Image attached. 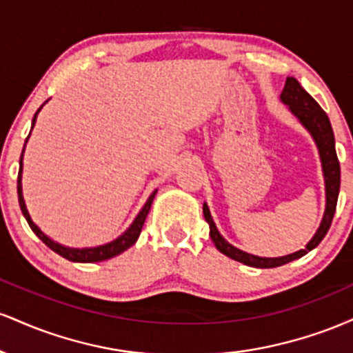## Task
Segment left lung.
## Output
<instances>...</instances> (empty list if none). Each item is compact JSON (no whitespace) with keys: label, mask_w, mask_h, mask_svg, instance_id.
<instances>
[{"label":"left lung","mask_w":353,"mask_h":353,"mask_svg":"<svg viewBox=\"0 0 353 353\" xmlns=\"http://www.w3.org/2000/svg\"><path fill=\"white\" fill-rule=\"evenodd\" d=\"M281 101L285 106H289V111L309 131L315 145H317L320 163H322L323 182H325V210H323V217L320 221V225L317 232L314 234V237L307 242L303 249L297 250V252L282 255V257H259V255L244 252V250L229 244L221 236L216 224H214V219L210 216L208 204L204 202V205H202V212H204V217L210 229L209 236L212 239L214 245L217 247L219 252L228 255V257L234 259V261L242 262L245 265L257 267V269H272V267L283 265L287 262L295 261V259H301L309 250L315 249L322 242V239L325 237V234L329 232L332 219H334L335 214V208H337L340 190V164L337 159V152H335V137L334 131H332L329 116L325 114V111L319 106L317 101L312 98L295 78L285 79V86L282 89Z\"/></svg>","instance_id":"1"}]
</instances>
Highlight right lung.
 I'll return each mask as SVG.
<instances>
[{
	"label": "right lung",
	"mask_w": 353,
	"mask_h": 353,
	"mask_svg": "<svg viewBox=\"0 0 353 353\" xmlns=\"http://www.w3.org/2000/svg\"><path fill=\"white\" fill-rule=\"evenodd\" d=\"M48 103V101H46ZM44 103V104H46ZM43 104V106H44ZM41 106V108H43ZM41 108L36 111V114L33 117V123H31V129L34 128L36 124V117H38L39 111H41ZM31 134V132H30ZM28 139H30V136L26 137V143ZM26 143H24V148H26ZM24 148H23V152H21V157H19V174H18V201H19V208H21V212L24 219L28 221V224H30V228L33 232L38 236L41 241L50 247L51 250H54L56 254H59L61 257L68 259V261L71 262H84V264H88V262H101V261H108V259H112L116 257V255L123 254L124 250H128L129 247L134 245L137 237H139L141 230H143V225H144V221L145 217H148L149 214V209H151V204L154 201V197H156V192L157 189L154 190V192L149 196V199L145 201L144 208L139 210V214H137L134 221H132V224L129 225L128 229L124 230L123 234H121L119 237H116L114 241L108 242V244H103V245H98V247H83V249H76V247H68V245H63L59 244V242L52 241L51 237H48L46 234L43 232L41 229L38 228V225L34 224L33 219H31L30 212H28L26 209V202H24V197H23V184H21V174H23V154H24Z\"/></svg>",
	"instance_id": "right-lung-1"
}]
</instances>
